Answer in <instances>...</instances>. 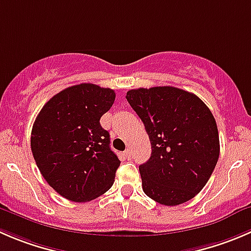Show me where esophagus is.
I'll list each match as a JSON object with an SVG mask.
<instances>
[{
	"label": "esophagus",
	"mask_w": 251,
	"mask_h": 251,
	"mask_svg": "<svg viewBox=\"0 0 251 251\" xmlns=\"http://www.w3.org/2000/svg\"><path fill=\"white\" fill-rule=\"evenodd\" d=\"M124 155H125V157H126V159L130 160V159H131V155H132V152H131L130 150H127V151H125V153H124Z\"/></svg>",
	"instance_id": "esophagus-1"
}]
</instances>
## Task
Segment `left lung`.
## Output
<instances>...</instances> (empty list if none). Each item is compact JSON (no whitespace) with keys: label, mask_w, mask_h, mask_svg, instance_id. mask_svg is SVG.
<instances>
[{"label":"left lung","mask_w":251,"mask_h":251,"mask_svg":"<svg viewBox=\"0 0 251 251\" xmlns=\"http://www.w3.org/2000/svg\"><path fill=\"white\" fill-rule=\"evenodd\" d=\"M126 99L145 125L152 154L140 165L146 195L164 206L195 198L220 157L215 118L193 93L175 87L131 89Z\"/></svg>","instance_id":"left-lung-1"}]
</instances>
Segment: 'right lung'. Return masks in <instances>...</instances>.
Listing matches in <instances>:
<instances>
[{"label":"right lung","mask_w":251,"mask_h":251,"mask_svg":"<svg viewBox=\"0 0 251 251\" xmlns=\"http://www.w3.org/2000/svg\"><path fill=\"white\" fill-rule=\"evenodd\" d=\"M114 100L113 89L77 84L55 94L34 121L30 147L36 165L67 200H94L114 184L120 160L100 125Z\"/></svg>","instance_id":"add662e5"}]
</instances>
